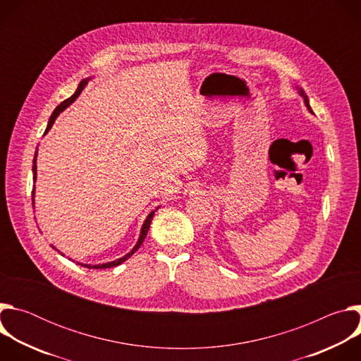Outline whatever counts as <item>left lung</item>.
Listing matches in <instances>:
<instances>
[{"instance_id": "obj_1", "label": "left lung", "mask_w": 361, "mask_h": 361, "mask_svg": "<svg viewBox=\"0 0 361 361\" xmlns=\"http://www.w3.org/2000/svg\"><path fill=\"white\" fill-rule=\"evenodd\" d=\"M298 92H300V95H301V97H302V99H304V104H305L307 110H308V111H310V113L313 114V110H312V107H310V102H308V98H307V95L304 94V90L298 88Z\"/></svg>"}]
</instances>
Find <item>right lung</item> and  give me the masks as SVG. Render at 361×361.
<instances>
[{"mask_svg":"<svg viewBox=\"0 0 361 361\" xmlns=\"http://www.w3.org/2000/svg\"><path fill=\"white\" fill-rule=\"evenodd\" d=\"M88 80L90 78H85V80H82L80 84H78V88H77V91L68 98V99H66V101H63L61 104L54 110V113L51 114V117H49V121H48V126H47V130H45V134L49 131V128L53 127V124H54V121H56V118L60 116V113H63L71 102H74L75 101V98L81 94V91L84 90V87L87 85V82H88ZM32 174H34V183H35V180H37V151H35V156H34V160H32ZM34 192H35V187H34V190H32V204H34ZM159 209V207H157ZM154 213L156 212H151L148 216H147V219H145V221H144V224H142V227H141V231H140V237H138V241H137V244L133 247V250L130 251V252H127L124 257H121V259H118V260H114V262H110V263H104V264H95V266H91V264H81V263H78L80 266H84V267H87V269H110V267H116V266H120L121 263H124L127 259H130V257L140 248V245L142 244V241H144V238H145V235H147V233H148V228H149V224H151V220H152V217H154ZM53 248H56L54 245H53ZM57 250V248H56ZM64 255V254H63Z\"/></svg>","mask_w":361,"mask_h":361,"instance_id":"obj_1","label":"right lung"}]
</instances>
